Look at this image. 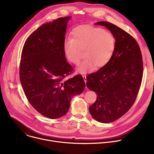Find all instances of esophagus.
Returning <instances> with one entry per match:
<instances>
[{
  "instance_id": "1",
  "label": "esophagus",
  "mask_w": 154,
  "mask_h": 154,
  "mask_svg": "<svg viewBox=\"0 0 154 154\" xmlns=\"http://www.w3.org/2000/svg\"><path fill=\"white\" fill-rule=\"evenodd\" d=\"M82 77H83V79H84V81H85V83H86V82H87V80H86V76L85 75H83Z\"/></svg>"
}]
</instances>
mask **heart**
Instances as JSON below:
<instances>
[{"label": "heart", "instance_id": "obj_1", "mask_svg": "<svg viewBox=\"0 0 154 154\" xmlns=\"http://www.w3.org/2000/svg\"><path fill=\"white\" fill-rule=\"evenodd\" d=\"M72 39L64 42L66 57L72 63L77 64L84 51L85 58L79 65L76 71L80 74L92 72L96 65L102 67L112 58L116 48L113 35L108 30L90 25H81L71 32Z\"/></svg>", "mask_w": 154, "mask_h": 154}]
</instances>
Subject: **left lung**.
<instances>
[{
	"mask_svg": "<svg viewBox=\"0 0 154 154\" xmlns=\"http://www.w3.org/2000/svg\"><path fill=\"white\" fill-rule=\"evenodd\" d=\"M94 25L105 26L116 40L111 60L86 77L88 88L97 95L90 113L97 121L109 123L125 114L135 101L143 78L142 55L137 41L124 30L105 21Z\"/></svg>",
	"mask_w": 154,
	"mask_h": 154,
	"instance_id": "left-lung-1",
	"label": "left lung"
}]
</instances>
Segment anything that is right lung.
<instances>
[{
  "mask_svg": "<svg viewBox=\"0 0 154 154\" xmlns=\"http://www.w3.org/2000/svg\"><path fill=\"white\" fill-rule=\"evenodd\" d=\"M71 19L60 17L42 24L29 36L22 51L19 77L24 93L36 110L49 119L66 114L72 97L85 87L81 75L63 82L72 71L63 49Z\"/></svg>",
  "mask_w": 154,
  "mask_h": 154,
  "instance_id": "right-lung-1",
  "label": "right lung"
}]
</instances>
